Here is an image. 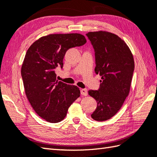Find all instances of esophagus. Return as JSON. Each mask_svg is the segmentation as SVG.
Returning a JSON list of instances; mask_svg holds the SVG:
<instances>
[{
  "instance_id": "34e87169",
  "label": "esophagus",
  "mask_w": 157,
  "mask_h": 157,
  "mask_svg": "<svg viewBox=\"0 0 157 157\" xmlns=\"http://www.w3.org/2000/svg\"><path fill=\"white\" fill-rule=\"evenodd\" d=\"M80 93L82 96H87L88 95V91L86 89H82L80 90Z\"/></svg>"
}]
</instances>
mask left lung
I'll return each instance as SVG.
<instances>
[{
    "label": "left lung",
    "instance_id": "left-lung-1",
    "mask_svg": "<svg viewBox=\"0 0 157 157\" xmlns=\"http://www.w3.org/2000/svg\"><path fill=\"white\" fill-rule=\"evenodd\" d=\"M95 52V73L102 78L98 90L88 94L97 102L91 115L98 121L111 119L121 109L129 93L134 61L128 46L118 36L105 31L86 34Z\"/></svg>",
    "mask_w": 157,
    "mask_h": 157
}]
</instances>
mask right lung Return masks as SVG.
I'll return each instance as SVG.
<instances>
[{"instance_id": "right-lung-1", "label": "right lung", "mask_w": 157, "mask_h": 157, "mask_svg": "<svg viewBox=\"0 0 157 157\" xmlns=\"http://www.w3.org/2000/svg\"><path fill=\"white\" fill-rule=\"evenodd\" d=\"M86 42L80 34H49L35 41L26 52L21 71L25 95L35 112L46 121H61L80 96L76 86L56 80L55 69L63 68L68 49Z\"/></svg>"}]
</instances>
